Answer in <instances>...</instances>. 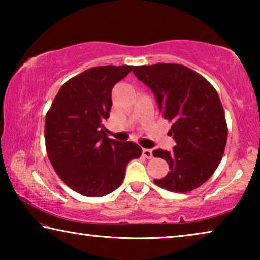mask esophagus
<instances>
[{"mask_svg":"<svg viewBox=\"0 0 260 260\" xmlns=\"http://www.w3.org/2000/svg\"><path fill=\"white\" fill-rule=\"evenodd\" d=\"M142 155L146 158H148V159H150V158H152V150H151V149L143 148L142 149Z\"/></svg>","mask_w":260,"mask_h":260,"instance_id":"1","label":"esophagus"}]
</instances>
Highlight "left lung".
Wrapping results in <instances>:
<instances>
[{"label":"left lung","instance_id":"left-lung-1","mask_svg":"<svg viewBox=\"0 0 260 260\" xmlns=\"http://www.w3.org/2000/svg\"><path fill=\"white\" fill-rule=\"evenodd\" d=\"M134 76L150 88L159 111L172 122V151L156 149L170 172L155 179L157 186L173 192L199 188L217 170L227 142L222 104L212 85L184 65L158 63L134 67Z\"/></svg>","mask_w":260,"mask_h":260}]
</instances>
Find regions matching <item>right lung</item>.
I'll list each match as a JSON object with an SVG mask.
<instances>
[{
	"label": "right lung",
	"instance_id": "obj_1",
	"mask_svg": "<svg viewBox=\"0 0 260 260\" xmlns=\"http://www.w3.org/2000/svg\"><path fill=\"white\" fill-rule=\"evenodd\" d=\"M133 67L105 65L78 74L60 87L47 112L46 148L65 184L81 195L104 196L124 181L126 166L142 149L105 134L112 107L111 91Z\"/></svg>",
	"mask_w": 260,
	"mask_h": 260
}]
</instances>
